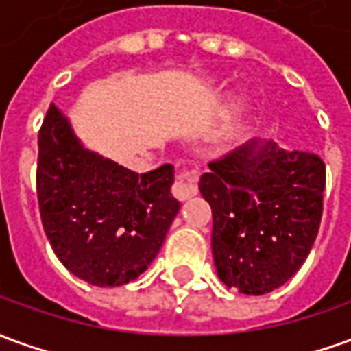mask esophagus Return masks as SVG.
<instances>
[{
	"label": "esophagus",
	"mask_w": 351,
	"mask_h": 351,
	"mask_svg": "<svg viewBox=\"0 0 351 351\" xmlns=\"http://www.w3.org/2000/svg\"><path fill=\"white\" fill-rule=\"evenodd\" d=\"M197 192H199L197 190V175L193 171H182V173H178L175 186H173L175 197H178L180 201H186L193 197Z\"/></svg>",
	"instance_id": "obj_1"
}]
</instances>
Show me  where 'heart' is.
<instances>
[{
	"mask_svg": "<svg viewBox=\"0 0 351 351\" xmlns=\"http://www.w3.org/2000/svg\"><path fill=\"white\" fill-rule=\"evenodd\" d=\"M241 110H243V100L237 99V100H235V104H234V112H235V114H239Z\"/></svg>",
	"mask_w": 351,
	"mask_h": 351,
	"instance_id": "b5f03b06",
	"label": "heart"
}]
</instances>
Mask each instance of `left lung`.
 I'll list each match as a JSON object with an SVG mask.
<instances>
[{
	"instance_id": "1",
	"label": "left lung",
	"mask_w": 351,
	"mask_h": 351,
	"mask_svg": "<svg viewBox=\"0 0 351 351\" xmlns=\"http://www.w3.org/2000/svg\"><path fill=\"white\" fill-rule=\"evenodd\" d=\"M325 163L317 154L252 138L199 178L213 210V256L220 281L266 295L295 276L319 232Z\"/></svg>"
}]
</instances>
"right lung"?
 <instances>
[{
  "instance_id": "right-lung-1",
  "label": "right lung",
  "mask_w": 351,
  "mask_h": 351,
  "mask_svg": "<svg viewBox=\"0 0 351 351\" xmlns=\"http://www.w3.org/2000/svg\"><path fill=\"white\" fill-rule=\"evenodd\" d=\"M38 146L39 215L58 261L97 287L138 278L180 210L171 193L175 167L138 175L87 150L55 104Z\"/></svg>"
}]
</instances>
